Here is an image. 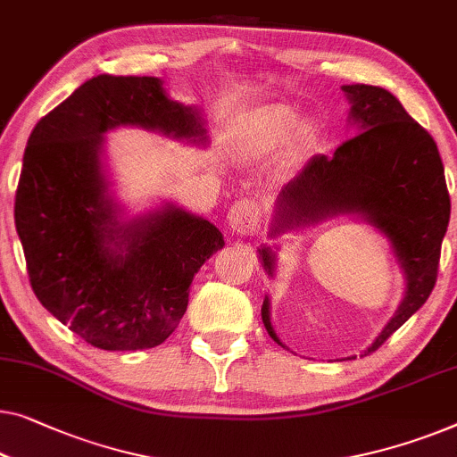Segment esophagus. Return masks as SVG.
<instances>
[{"instance_id":"1","label":"esophagus","mask_w":457,"mask_h":457,"mask_svg":"<svg viewBox=\"0 0 457 457\" xmlns=\"http://www.w3.org/2000/svg\"><path fill=\"white\" fill-rule=\"evenodd\" d=\"M228 227L237 235H255L262 227V212L257 202L241 200L228 212Z\"/></svg>"}]
</instances>
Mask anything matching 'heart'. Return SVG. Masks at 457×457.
Masks as SVG:
<instances>
[{
  "label": "heart",
  "mask_w": 457,
  "mask_h": 457,
  "mask_svg": "<svg viewBox=\"0 0 457 457\" xmlns=\"http://www.w3.org/2000/svg\"><path fill=\"white\" fill-rule=\"evenodd\" d=\"M295 134V115L288 107L255 111L243 125V148L253 156L274 154L287 146Z\"/></svg>",
  "instance_id": "1"
}]
</instances>
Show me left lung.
<instances>
[{
  "instance_id": "obj_1",
  "label": "left lung",
  "mask_w": 457,
  "mask_h": 457,
  "mask_svg": "<svg viewBox=\"0 0 457 457\" xmlns=\"http://www.w3.org/2000/svg\"><path fill=\"white\" fill-rule=\"evenodd\" d=\"M342 90L353 104L350 121L356 134L336 148L332 158L315 156L284 185L270 237L342 214L359 216L387 237L404 272L406 290L367 354L404 326L435 288L452 202L437 144L398 98L379 86L348 84ZM260 257L266 274L274 276V251L263 245ZM262 320L272 340L284 346L270 320L268 296Z\"/></svg>"
}]
</instances>
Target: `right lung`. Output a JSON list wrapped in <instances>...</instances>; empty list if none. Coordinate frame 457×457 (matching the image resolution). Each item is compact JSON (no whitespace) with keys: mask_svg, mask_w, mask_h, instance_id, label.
<instances>
[{"mask_svg":"<svg viewBox=\"0 0 457 457\" xmlns=\"http://www.w3.org/2000/svg\"><path fill=\"white\" fill-rule=\"evenodd\" d=\"M119 125L206 140L197 109L170 101L161 78H92L32 129L14 220L41 305L92 346L144 350L175 332L191 280L224 239L173 204L119 218L101 161L103 134Z\"/></svg>","mask_w":457,"mask_h":457,"instance_id":"1","label":"right lung"}]
</instances>
